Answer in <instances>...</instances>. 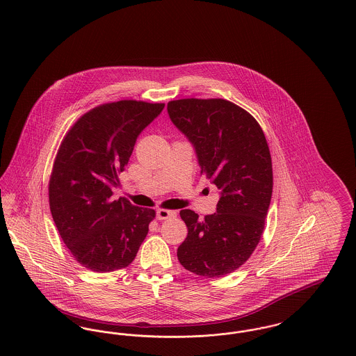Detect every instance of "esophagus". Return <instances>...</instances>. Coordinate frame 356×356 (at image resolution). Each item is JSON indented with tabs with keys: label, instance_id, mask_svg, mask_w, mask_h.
I'll return each instance as SVG.
<instances>
[{
	"label": "esophagus",
	"instance_id": "1",
	"mask_svg": "<svg viewBox=\"0 0 356 356\" xmlns=\"http://www.w3.org/2000/svg\"><path fill=\"white\" fill-rule=\"evenodd\" d=\"M176 216V212L175 211H167V209H159L156 212V219L157 220H167L170 218H175Z\"/></svg>",
	"mask_w": 356,
	"mask_h": 356
}]
</instances>
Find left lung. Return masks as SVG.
<instances>
[{"instance_id": "obj_1", "label": "left lung", "mask_w": 356, "mask_h": 356, "mask_svg": "<svg viewBox=\"0 0 356 356\" xmlns=\"http://www.w3.org/2000/svg\"><path fill=\"white\" fill-rule=\"evenodd\" d=\"M173 125L192 144L202 173L219 188L216 212L203 220L180 211L188 227L177 248L181 266L220 277L244 264L261 237L272 196V161L257 121L222 99L168 102Z\"/></svg>"}]
</instances>
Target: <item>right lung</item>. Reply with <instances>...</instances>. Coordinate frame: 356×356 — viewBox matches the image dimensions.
<instances>
[{"mask_svg": "<svg viewBox=\"0 0 356 356\" xmlns=\"http://www.w3.org/2000/svg\"><path fill=\"white\" fill-rule=\"evenodd\" d=\"M164 104L122 100L77 120L56 156L49 205L57 231L85 268L116 271L129 266L148 234L154 211L113 200L138 135Z\"/></svg>", "mask_w": 356, "mask_h": 356, "instance_id": "obj_1", "label": "right lung"}]
</instances>
